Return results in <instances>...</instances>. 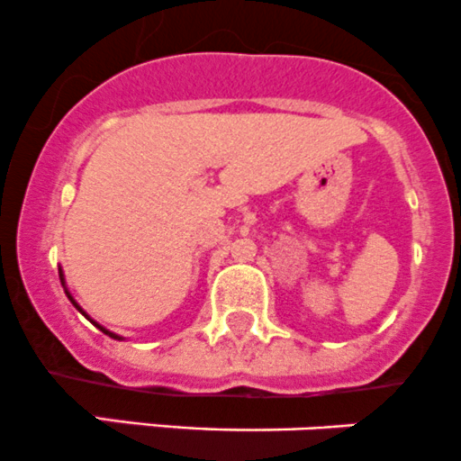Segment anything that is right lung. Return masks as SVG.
<instances>
[{
  "label": "right lung",
  "mask_w": 461,
  "mask_h": 461,
  "mask_svg": "<svg viewBox=\"0 0 461 461\" xmlns=\"http://www.w3.org/2000/svg\"><path fill=\"white\" fill-rule=\"evenodd\" d=\"M59 279H61V286H64V273H61V270H59ZM66 295H68V300H70V302H73V306H75V308H77V311H79V312H82V315H86V312H84V311H82V308H79V303L73 300V295H70V293H68V291H66ZM86 317H88V315H86ZM90 321H93V320H90ZM93 324H95V326H97V329H99V330H102V333H106L108 337H113V339H122V337H120V335L111 333V330H106V329H104V326H99V324H97V321H93Z\"/></svg>",
  "instance_id": "right-lung-1"
}]
</instances>
